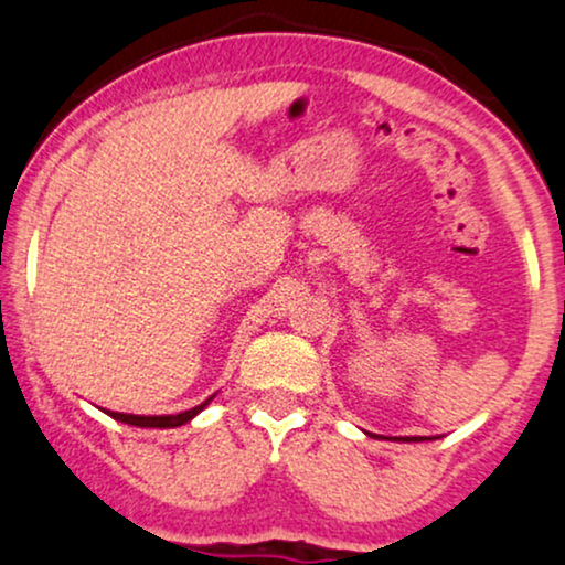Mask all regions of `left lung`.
<instances>
[{"instance_id": "8db88e82", "label": "left lung", "mask_w": 565, "mask_h": 565, "mask_svg": "<svg viewBox=\"0 0 565 565\" xmlns=\"http://www.w3.org/2000/svg\"><path fill=\"white\" fill-rule=\"evenodd\" d=\"M373 438H377V435H373ZM385 440H398V443H423V440H433L427 438V435H398V438H385Z\"/></svg>"}]
</instances>
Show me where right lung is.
<instances>
[{
	"instance_id": "add662e5",
	"label": "right lung",
	"mask_w": 565,
	"mask_h": 565,
	"mask_svg": "<svg viewBox=\"0 0 565 565\" xmlns=\"http://www.w3.org/2000/svg\"><path fill=\"white\" fill-rule=\"evenodd\" d=\"M216 396V394H213ZM211 398H205L203 404L192 406L188 412H180V414H125V412H109V417L117 419V423H127V425H135V427H180V425H188L195 414H200L213 402Z\"/></svg>"
}]
</instances>
